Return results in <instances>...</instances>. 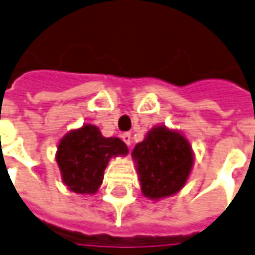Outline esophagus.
Segmentation results:
<instances>
[{"mask_svg":"<svg viewBox=\"0 0 255 255\" xmlns=\"http://www.w3.org/2000/svg\"><path fill=\"white\" fill-rule=\"evenodd\" d=\"M121 138H122V141L125 142L126 145L130 146V143H131V134H130V133H124L121 135Z\"/></svg>","mask_w":255,"mask_h":255,"instance_id":"1","label":"esophagus"}]
</instances>
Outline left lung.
<instances>
[{
  "instance_id": "1",
  "label": "left lung",
  "mask_w": 255,
  "mask_h": 255,
  "mask_svg": "<svg viewBox=\"0 0 255 255\" xmlns=\"http://www.w3.org/2000/svg\"><path fill=\"white\" fill-rule=\"evenodd\" d=\"M142 194L159 201L177 194L194 165L190 142L181 131L158 125L147 131L131 151Z\"/></svg>"
}]
</instances>
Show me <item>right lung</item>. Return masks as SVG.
I'll use <instances>...</instances> for the list:
<instances>
[{"label":"right lung","mask_w":255,"mask_h":255,"mask_svg":"<svg viewBox=\"0 0 255 255\" xmlns=\"http://www.w3.org/2000/svg\"><path fill=\"white\" fill-rule=\"evenodd\" d=\"M128 153V146L120 138L104 137L96 125L85 124L61 138L56 161L69 190L76 194H96L110 158Z\"/></svg>","instance_id":"right-lung-1"}]
</instances>
